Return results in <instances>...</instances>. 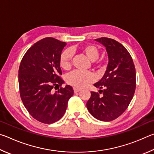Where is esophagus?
I'll return each mask as SVG.
<instances>
[{
	"label": "esophagus",
	"mask_w": 154,
	"mask_h": 154,
	"mask_svg": "<svg viewBox=\"0 0 154 154\" xmlns=\"http://www.w3.org/2000/svg\"><path fill=\"white\" fill-rule=\"evenodd\" d=\"M81 90L80 88H74V93H76L78 92H79V91Z\"/></svg>",
	"instance_id": "obj_1"
}]
</instances>
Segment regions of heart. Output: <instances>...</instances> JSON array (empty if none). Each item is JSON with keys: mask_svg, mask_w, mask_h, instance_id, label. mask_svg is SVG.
<instances>
[{"mask_svg": "<svg viewBox=\"0 0 154 154\" xmlns=\"http://www.w3.org/2000/svg\"><path fill=\"white\" fill-rule=\"evenodd\" d=\"M80 53L85 55L90 61H93L94 67H99L97 61L100 52L95 45H87L80 48ZM72 53L69 49L64 50L59 57V66L64 70H69L72 67ZM67 84L78 88H83L92 83L95 80V76L91 72L74 71L67 74L66 77Z\"/></svg>", "mask_w": 154, "mask_h": 154, "instance_id": "1", "label": "heart"}]
</instances>
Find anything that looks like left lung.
<instances>
[{
  "label": "left lung",
  "instance_id": "obj_1",
  "mask_svg": "<svg viewBox=\"0 0 154 154\" xmlns=\"http://www.w3.org/2000/svg\"><path fill=\"white\" fill-rule=\"evenodd\" d=\"M106 48L109 62L102 79L94 86L102 88L91 92L87 103L88 112L96 119L104 122L116 119L127 109L136 88L135 67L130 53L116 40L102 37L95 39Z\"/></svg>",
  "mask_w": 154,
  "mask_h": 154
}]
</instances>
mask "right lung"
Wrapping results in <instances>:
<instances>
[{"label": "right lung", "mask_w": 154, "mask_h": 154, "mask_svg": "<svg viewBox=\"0 0 154 154\" xmlns=\"http://www.w3.org/2000/svg\"><path fill=\"white\" fill-rule=\"evenodd\" d=\"M66 43L48 37L39 40L27 51L19 68V87L24 106L34 119L52 124L63 117L67 102L74 94L69 85L60 87L59 57ZM59 87L52 92L53 87Z\"/></svg>", "instance_id": "add662e5"}]
</instances>
